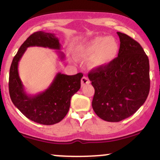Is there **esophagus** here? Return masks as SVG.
Wrapping results in <instances>:
<instances>
[{
	"mask_svg": "<svg viewBox=\"0 0 160 160\" xmlns=\"http://www.w3.org/2000/svg\"><path fill=\"white\" fill-rule=\"evenodd\" d=\"M90 82V81H89V78H87V77H82V78L81 79V85L82 86H84L86 85V84H88Z\"/></svg>",
	"mask_w": 160,
	"mask_h": 160,
	"instance_id": "34e87169",
	"label": "esophagus"
}]
</instances>
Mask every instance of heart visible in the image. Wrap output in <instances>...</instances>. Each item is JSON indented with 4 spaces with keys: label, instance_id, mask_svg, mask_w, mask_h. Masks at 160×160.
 I'll return each mask as SVG.
<instances>
[{
    "label": "heart",
    "instance_id": "obj_1",
    "mask_svg": "<svg viewBox=\"0 0 160 160\" xmlns=\"http://www.w3.org/2000/svg\"><path fill=\"white\" fill-rule=\"evenodd\" d=\"M118 50V43L114 38L97 36L79 43L75 52L79 58H90L91 67L101 68L111 63L117 56Z\"/></svg>",
    "mask_w": 160,
    "mask_h": 160
}]
</instances>
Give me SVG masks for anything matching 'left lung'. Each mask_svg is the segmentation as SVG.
<instances>
[{
  "label": "left lung",
  "instance_id": "obj_1",
  "mask_svg": "<svg viewBox=\"0 0 160 160\" xmlns=\"http://www.w3.org/2000/svg\"><path fill=\"white\" fill-rule=\"evenodd\" d=\"M118 56L88 74L95 89L92 106L108 122H120L136 112L150 91L148 57L141 46L127 34L117 32Z\"/></svg>",
  "mask_w": 160,
  "mask_h": 160
}]
</instances>
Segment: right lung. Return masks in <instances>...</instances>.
<instances>
[{
	"label": "right lung",
	"instance_id": "obj_1",
	"mask_svg": "<svg viewBox=\"0 0 160 160\" xmlns=\"http://www.w3.org/2000/svg\"><path fill=\"white\" fill-rule=\"evenodd\" d=\"M29 47H42L60 49L59 40L55 34L37 32L22 44L11 64L9 77V92L12 103L29 120L42 125H53L63 120L71 105V98L80 89L82 73L66 75L58 73L51 85L44 92L28 95L20 80L18 65ZM61 60L65 55L58 51Z\"/></svg>",
	"mask_w": 160,
	"mask_h": 160
}]
</instances>
